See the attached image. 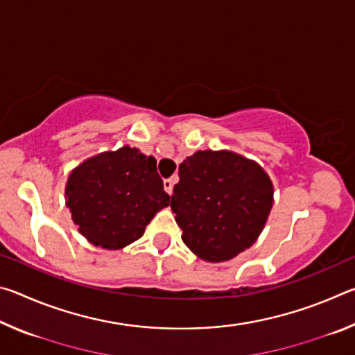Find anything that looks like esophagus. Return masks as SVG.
Wrapping results in <instances>:
<instances>
[{"label": "esophagus", "instance_id": "1", "mask_svg": "<svg viewBox=\"0 0 355 355\" xmlns=\"http://www.w3.org/2000/svg\"><path fill=\"white\" fill-rule=\"evenodd\" d=\"M164 191L167 192V194H172V191H173V180H164Z\"/></svg>", "mask_w": 355, "mask_h": 355}]
</instances>
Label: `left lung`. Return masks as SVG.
<instances>
[{
  "label": "left lung",
  "instance_id": "1",
  "mask_svg": "<svg viewBox=\"0 0 355 355\" xmlns=\"http://www.w3.org/2000/svg\"><path fill=\"white\" fill-rule=\"evenodd\" d=\"M178 177L171 208L192 254L222 263L257 241L274 203L260 164L230 150H199L180 164Z\"/></svg>",
  "mask_w": 355,
  "mask_h": 355
}]
</instances>
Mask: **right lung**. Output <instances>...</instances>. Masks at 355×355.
Returning a JSON list of instances; mask_svg holds the SVG:
<instances>
[{"label": "right lung", "instance_id": "obj_1", "mask_svg": "<svg viewBox=\"0 0 355 355\" xmlns=\"http://www.w3.org/2000/svg\"><path fill=\"white\" fill-rule=\"evenodd\" d=\"M169 202L156 159L130 146L84 159L65 183V205L78 232L106 250L139 239Z\"/></svg>", "mask_w": 355, "mask_h": 355}]
</instances>
